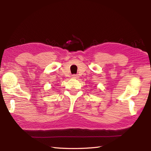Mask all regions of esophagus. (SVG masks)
Here are the masks:
<instances>
[{"label": "esophagus", "mask_w": 151, "mask_h": 151, "mask_svg": "<svg viewBox=\"0 0 151 151\" xmlns=\"http://www.w3.org/2000/svg\"><path fill=\"white\" fill-rule=\"evenodd\" d=\"M71 77H72L73 78H75V79L78 78V75H75V74H74V75H72Z\"/></svg>", "instance_id": "obj_1"}]
</instances>
